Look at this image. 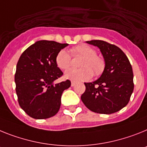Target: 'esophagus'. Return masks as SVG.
I'll return each instance as SVG.
<instances>
[{
    "label": "esophagus",
    "instance_id": "obj_1",
    "mask_svg": "<svg viewBox=\"0 0 147 147\" xmlns=\"http://www.w3.org/2000/svg\"><path fill=\"white\" fill-rule=\"evenodd\" d=\"M77 84V82H76V81H72V82H71V86H74L75 85V84Z\"/></svg>",
    "mask_w": 147,
    "mask_h": 147
}]
</instances>
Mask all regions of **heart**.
Wrapping results in <instances>:
<instances>
[{"mask_svg": "<svg viewBox=\"0 0 147 147\" xmlns=\"http://www.w3.org/2000/svg\"><path fill=\"white\" fill-rule=\"evenodd\" d=\"M71 53L73 56L83 57L81 61V69H70L64 74L66 79L74 81H88L92 77L100 75L105 67L104 61L96 55L94 49L86 44L76 46L71 49ZM55 61L57 66L61 69H67L71 65V56L64 49H61L56 55Z\"/></svg>", "mask_w": 147, "mask_h": 147, "instance_id": "1", "label": "heart"}]
</instances>
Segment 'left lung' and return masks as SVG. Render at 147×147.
I'll return each instance as SVG.
<instances>
[{"label":"left lung","mask_w":147,"mask_h":147,"mask_svg":"<svg viewBox=\"0 0 147 147\" xmlns=\"http://www.w3.org/2000/svg\"><path fill=\"white\" fill-rule=\"evenodd\" d=\"M99 48L105 62L100 77L84 83L86 90L81 100L89 110L100 114H112L126 107L134 89L133 72L124 52L104 40L86 41Z\"/></svg>","instance_id":"left-lung-1"}]
</instances>
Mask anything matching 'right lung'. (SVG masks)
<instances>
[{
	"instance_id": "add662e5",
	"label": "right lung",
	"mask_w": 147,
	"mask_h": 147,
	"mask_svg": "<svg viewBox=\"0 0 147 147\" xmlns=\"http://www.w3.org/2000/svg\"><path fill=\"white\" fill-rule=\"evenodd\" d=\"M68 45L38 40L20 55L15 75V89L19 105L32 118L46 119L59 111L62 93L71 86V82L66 80L54 83L63 75L55 58L58 52Z\"/></svg>"
}]
</instances>
